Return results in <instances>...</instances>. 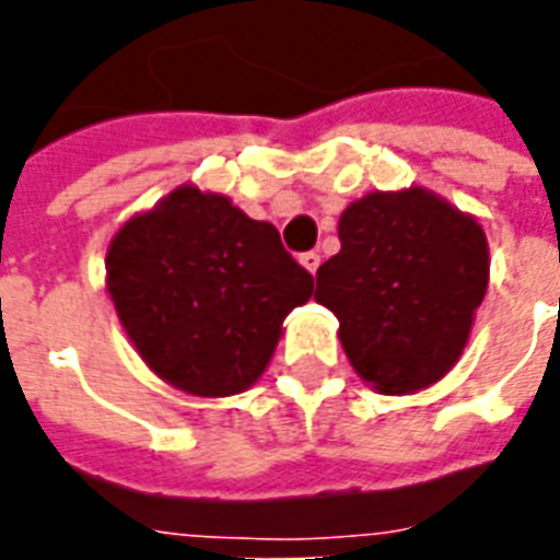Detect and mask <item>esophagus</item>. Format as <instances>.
Returning <instances> with one entry per match:
<instances>
[{
  "label": "esophagus",
  "mask_w": 560,
  "mask_h": 560,
  "mask_svg": "<svg viewBox=\"0 0 560 560\" xmlns=\"http://www.w3.org/2000/svg\"><path fill=\"white\" fill-rule=\"evenodd\" d=\"M300 264H303V267L308 269L312 276H315L317 267H320V255H317V252H305V255H300Z\"/></svg>",
  "instance_id": "34e87169"
}]
</instances>
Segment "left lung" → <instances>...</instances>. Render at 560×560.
I'll return each instance as SVG.
<instances>
[{"label":"left lung","instance_id":"1","mask_svg":"<svg viewBox=\"0 0 560 560\" xmlns=\"http://www.w3.org/2000/svg\"><path fill=\"white\" fill-rule=\"evenodd\" d=\"M339 240L315 300L339 317L357 375L387 396L432 387L465 351L489 284L477 219L425 188L372 191L341 212Z\"/></svg>","mask_w":560,"mask_h":560}]
</instances>
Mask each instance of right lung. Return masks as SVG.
Listing matches in <instances>:
<instances>
[{"label":"right lung","instance_id":"obj_1","mask_svg":"<svg viewBox=\"0 0 560 560\" xmlns=\"http://www.w3.org/2000/svg\"><path fill=\"white\" fill-rule=\"evenodd\" d=\"M312 291L269 221L195 185L126 221L107 248V293L143 363L207 399L264 375L281 320Z\"/></svg>","mask_w":560,"mask_h":560}]
</instances>
